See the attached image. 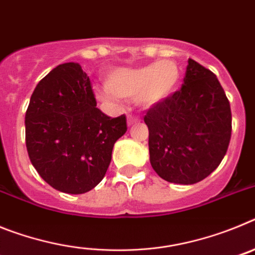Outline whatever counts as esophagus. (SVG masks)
Here are the masks:
<instances>
[{
  "mask_svg": "<svg viewBox=\"0 0 255 255\" xmlns=\"http://www.w3.org/2000/svg\"><path fill=\"white\" fill-rule=\"evenodd\" d=\"M140 121V117L138 116H132V115H129V117H128V125H132V124L135 123H139Z\"/></svg>",
  "mask_w": 255,
  "mask_h": 255,
  "instance_id": "34e87169",
  "label": "esophagus"
}]
</instances>
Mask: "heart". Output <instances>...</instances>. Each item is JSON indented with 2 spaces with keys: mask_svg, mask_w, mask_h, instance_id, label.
Segmentation results:
<instances>
[{
  "mask_svg": "<svg viewBox=\"0 0 255 255\" xmlns=\"http://www.w3.org/2000/svg\"><path fill=\"white\" fill-rule=\"evenodd\" d=\"M180 69L172 60L134 67L116 69L106 79L107 91H97L103 101L119 98H138L144 107H152L167 100L179 87Z\"/></svg>",
  "mask_w": 255,
  "mask_h": 255,
  "instance_id": "1",
  "label": "heart"
}]
</instances>
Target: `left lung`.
Instances as JSON below:
<instances>
[{
	"label": "left lung",
	"instance_id": "obj_1",
	"mask_svg": "<svg viewBox=\"0 0 255 255\" xmlns=\"http://www.w3.org/2000/svg\"><path fill=\"white\" fill-rule=\"evenodd\" d=\"M181 89L152 106L150 164L168 182L190 185L206 179L224 159L231 139V108L217 76L189 58Z\"/></svg>",
	"mask_w": 255,
	"mask_h": 255
}]
</instances>
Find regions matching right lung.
Here are the masks:
<instances>
[{
    "mask_svg": "<svg viewBox=\"0 0 255 255\" xmlns=\"http://www.w3.org/2000/svg\"><path fill=\"white\" fill-rule=\"evenodd\" d=\"M89 76L75 62L56 66L35 87L25 114L29 158L56 190L83 194L105 177L126 116L97 108Z\"/></svg>",
    "mask_w": 255,
    "mask_h": 255,
    "instance_id": "obj_1",
    "label": "right lung"
}]
</instances>
